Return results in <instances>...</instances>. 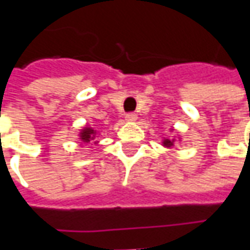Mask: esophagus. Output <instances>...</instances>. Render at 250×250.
<instances>
[{
    "label": "esophagus",
    "instance_id": "esophagus-1",
    "mask_svg": "<svg viewBox=\"0 0 250 250\" xmlns=\"http://www.w3.org/2000/svg\"><path fill=\"white\" fill-rule=\"evenodd\" d=\"M136 119H138L136 114H132V112H130V114L125 115V120H127V122H135Z\"/></svg>",
    "mask_w": 250,
    "mask_h": 250
}]
</instances>
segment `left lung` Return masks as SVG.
Masks as SVG:
<instances>
[{
  "label": "left lung",
  "mask_w": 250,
  "mask_h": 250,
  "mask_svg": "<svg viewBox=\"0 0 250 250\" xmlns=\"http://www.w3.org/2000/svg\"><path fill=\"white\" fill-rule=\"evenodd\" d=\"M163 146L167 147V148H173L174 143H175V138H166V139H163Z\"/></svg>",
  "instance_id": "8db88e82"
}]
</instances>
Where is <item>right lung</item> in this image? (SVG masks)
Instances as JSON below:
<instances>
[{
    "instance_id": "right-lung-1",
    "label": "right lung",
    "mask_w": 250,
    "mask_h": 250,
    "mask_svg": "<svg viewBox=\"0 0 250 250\" xmlns=\"http://www.w3.org/2000/svg\"><path fill=\"white\" fill-rule=\"evenodd\" d=\"M96 135H98L96 130H93L91 127H84V128L80 131V134H79V139H80L83 143H89V142H92L93 139H96ZM95 143H96V142H95Z\"/></svg>"
}]
</instances>
